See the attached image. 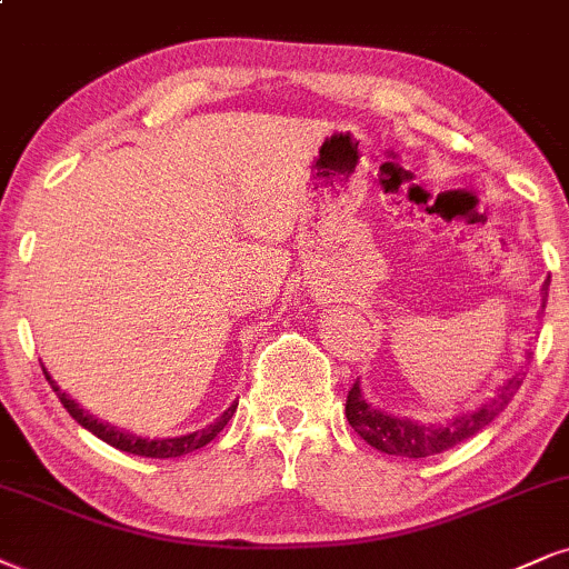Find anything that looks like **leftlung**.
I'll list each match as a JSON object with an SVG mask.
<instances>
[{"label": "left lung", "instance_id": "left-lung-1", "mask_svg": "<svg viewBox=\"0 0 569 569\" xmlns=\"http://www.w3.org/2000/svg\"><path fill=\"white\" fill-rule=\"evenodd\" d=\"M549 282L551 277L543 282V308H546V298H549ZM530 361V353H528ZM525 371H515L507 382L501 385L499 396L490 398L488 403H482L480 409H475L472 413H461V417L448 419L446 425H419L411 422L406 417H392V413H385L375 406H369L361 396V385L359 380L353 382V388L348 390V401H346V417L350 427L361 435L363 440L371 448L382 453H392V456H409V459H425V456H435L443 453L448 448L459 446L461 440L472 438L480 430L493 422L499 417V411H503L509 406L515 392L520 390Z\"/></svg>", "mask_w": 569, "mask_h": 569}]
</instances>
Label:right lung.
I'll return each instance as SVG.
<instances>
[{"label": "right lung", "mask_w": 569, "mask_h": 569, "mask_svg": "<svg viewBox=\"0 0 569 569\" xmlns=\"http://www.w3.org/2000/svg\"><path fill=\"white\" fill-rule=\"evenodd\" d=\"M41 369H44V367H41ZM44 377L49 380V385H52V390L58 392L60 403L66 406L70 417H73L76 422L83 427V430H89L91 435H97V438L104 440V443H108V446L118 448V451L134 453V456H150V459H173V456H184V453L198 451V448L208 446L210 440H213L216 435H219L223 427H227V422H229L231 417H234V411H237V401H234L227 411L221 413L219 419H216L213 425L202 427V430H198V432L179 435V438L150 440V438H139V435H131V432H126V430H116L113 425L100 422V419H94V417H91V413L83 411L79 403L70 401L66 392H62L58 385H54V380H52V377H49L47 369H44Z\"/></svg>", "instance_id": "right-lung-1"}]
</instances>
